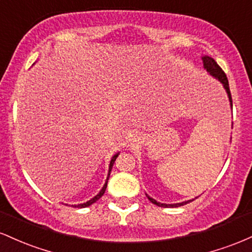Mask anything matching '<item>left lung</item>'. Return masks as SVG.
Returning <instances> with one entry per match:
<instances>
[{
	"mask_svg": "<svg viewBox=\"0 0 252 252\" xmlns=\"http://www.w3.org/2000/svg\"><path fill=\"white\" fill-rule=\"evenodd\" d=\"M202 62H204V67L206 68L207 72H210L211 76H213L215 78H217L218 80H220L222 83V85H224L225 90H226L227 92V96H228V100H230L231 103V106H232V97H231V92H230V88H228V80H227V77L226 74H225V72L221 70L220 66L218 65V63H216V60L213 59V58H210V57H202ZM148 196L149 201H152L153 204H155L156 206H160V207H179V206H182V205H186L189 204V201H184V202H179V204H161V202H158L156 200H154L153 198H150L149 195Z\"/></svg>",
	"mask_w": 252,
	"mask_h": 252,
	"instance_id": "1",
	"label": "left lung"
}]
</instances>
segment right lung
Segmentation results:
<instances>
[{"mask_svg": "<svg viewBox=\"0 0 252 252\" xmlns=\"http://www.w3.org/2000/svg\"><path fill=\"white\" fill-rule=\"evenodd\" d=\"M117 156H118V154H116V155H114L112 156V158H111V162H110V166H109V175H110V172H111V169H112V166H114V163H115V161H116V158H117ZM109 175H108V179H109ZM106 186H108V181L105 182V185H104L103 186V189H102V190H100L99 193H98V194L94 196V198H92L91 200H89V201H86V202H84V204H80V205H77L76 207H79V209H82V207H88V206H90V205H92L94 204V202H96L98 199L99 198H102V195L104 194V193H105V189H106Z\"/></svg>", "mask_w": 252, "mask_h": 252, "instance_id": "right-lung-1", "label": "right lung"}]
</instances>
